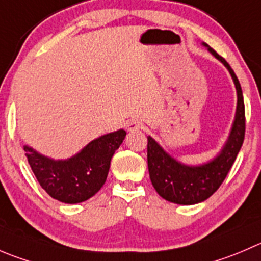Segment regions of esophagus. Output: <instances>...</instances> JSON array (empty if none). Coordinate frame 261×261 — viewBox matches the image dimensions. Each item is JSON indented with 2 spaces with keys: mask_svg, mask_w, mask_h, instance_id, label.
I'll use <instances>...</instances> for the list:
<instances>
[{
  "mask_svg": "<svg viewBox=\"0 0 261 261\" xmlns=\"http://www.w3.org/2000/svg\"><path fill=\"white\" fill-rule=\"evenodd\" d=\"M141 127V122L138 120V118H131L130 121H127L126 123V128L128 131H136Z\"/></svg>",
  "mask_w": 261,
  "mask_h": 261,
  "instance_id": "1",
  "label": "esophagus"
}]
</instances>
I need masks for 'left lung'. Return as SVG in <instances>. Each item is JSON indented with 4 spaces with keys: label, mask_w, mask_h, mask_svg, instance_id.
<instances>
[{
    "label": "left lung",
    "mask_w": 261,
    "mask_h": 261,
    "mask_svg": "<svg viewBox=\"0 0 261 261\" xmlns=\"http://www.w3.org/2000/svg\"><path fill=\"white\" fill-rule=\"evenodd\" d=\"M208 49L228 69L237 90V110L233 127L221 154L203 166H184L169 156L154 139L150 136L148 138V168L151 184L162 198L181 205L201 203L211 198L228 174L245 139L246 120L241 85L228 62L213 48L208 47Z\"/></svg>",
    "instance_id": "left-lung-1"
}]
</instances>
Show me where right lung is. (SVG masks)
I'll return each instance as SVG.
<instances>
[{
    "label": "right lung",
    "instance_id": "obj_1",
    "mask_svg": "<svg viewBox=\"0 0 261 261\" xmlns=\"http://www.w3.org/2000/svg\"><path fill=\"white\" fill-rule=\"evenodd\" d=\"M125 136V130L100 136L67 161H53L29 146L24 150L42 189L56 200L76 204L92 198L105 185L111 159Z\"/></svg>",
    "mask_w": 261,
    "mask_h": 261
}]
</instances>
